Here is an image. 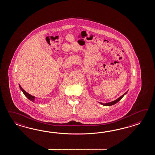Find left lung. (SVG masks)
I'll list each match as a JSON object with an SVG mask.
<instances>
[{
	"instance_id": "1",
	"label": "left lung",
	"mask_w": 155,
	"mask_h": 155,
	"mask_svg": "<svg viewBox=\"0 0 155 155\" xmlns=\"http://www.w3.org/2000/svg\"><path fill=\"white\" fill-rule=\"evenodd\" d=\"M127 93V92H126L124 94H123L122 96H121L120 97H119V98L117 99V100H115V101H112V102H108V103H105V104H104V103H102V102H100V104H102L104 106H111L113 105L114 104H115L116 103H117L119 101H120L121 98L123 97V96H124L125 94H126Z\"/></svg>"
}]
</instances>
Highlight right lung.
Listing matches in <instances>:
<instances>
[{"mask_svg": "<svg viewBox=\"0 0 155 155\" xmlns=\"http://www.w3.org/2000/svg\"><path fill=\"white\" fill-rule=\"evenodd\" d=\"M19 88H21V90H22V91L23 92V93L26 96L27 98H28L31 101H32V102H34L35 101V96H32V95H31L30 94H28L27 92L26 91H25L21 87V86L19 85Z\"/></svg>", "mask_w": 155, "mask_h": 155, "instance_id": "add662e5", "label": "right lung"}]
</instances>
